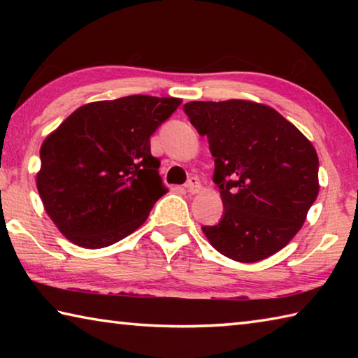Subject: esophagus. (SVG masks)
<instances>
[{
  "label": "esophagus",
  "mask_w": 358,
  "mask_h": 358,
  "mask_svg": "<svg viewBox=\"0 0 358 358\" xmlns=\"http://www.w3.org/2000/svg\"><path fill=\"white\" fill-rule=\"evenodd\" d=\"M185 187L189 194H196V192H199V189H201V181H199L197 177H191L189 180L186 181Z\"/></svg>",
  "instance_id": "34e87169"
}]
</instances>
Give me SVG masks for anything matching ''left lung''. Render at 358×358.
Masks as SVG:
<instances>
[{
	"label": "left lung",
	"mask_w": 358,
	"mask_h": 358,
	"mask_svg": "<svg viewBox=\"0 0 358 358\" xmlns=\"http://www.w3.org/2000/svg\"><path fill=\"white\" fill-rule=\"evenodd\" d=\"M183 110L215 157L224 211L220 222L202 227L210 243L238 262L282 250L319 192L311 142L275 108L251 101H192Z\"/></svg>",
	"instance_id": "8db88e82"
}]
</instances>
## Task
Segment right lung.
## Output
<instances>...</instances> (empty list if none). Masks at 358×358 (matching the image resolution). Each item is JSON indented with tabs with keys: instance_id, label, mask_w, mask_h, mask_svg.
I'll return each instance as SVG.
<instances>
[{
	"instance_id": "1",
	"label": "right lung",
	"mask_w": 358,
	"mask_h": 358,
	"mask_svg": "<svg viewBox=\"0 0 358 358\" xmlns=\"http://www.w3.org/2000/svg\"><path fill=\"white\" fill-rule=\"evenodd\" d=\"M180 104L143 94L92 102L45 138L36 181L66 238L96 250L142 226L167 192L150 137Z\"/></svg>"
}]
</instances>
